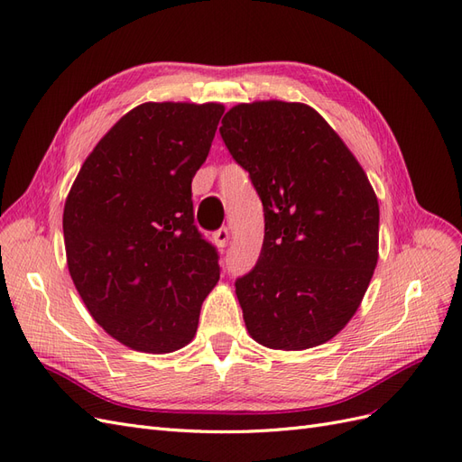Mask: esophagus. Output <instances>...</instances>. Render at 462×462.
<instances>
[{
	"label": "esophagus",
	"instance_id": "obj_1",
	"mask_svg": "<svg viewBox=\"0 0 462 462\" xmlns=\"http://www.w3.org/2000/svg\"><path fill=\"white\" fill-rule=\"evenodd\" d=\"M229 239H231V231H229L227 227H223V229H219V231L214 233V241H216V245H217L219 248H226L227 243H229Z\"/></svg>",
	"mask_w": 462,
	"mask_h": 462
}]
</instances>
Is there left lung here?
<instances>
[{
  "label": "left lung",
  "mask_w": 462,
  "mask_h": 462,
  "mask_svg": "<svg viewBox=\"0 0 462 462\" xmlns=\"http://www.w3.org/2000/svg\"><path fill=\"white\" fill-rule=\"evenodd\" d=\"M219 133L263 206L258 263L235 283L248 335L275 351L328 343L358 310L380 256L368 175L300 102L236 104Z\"/></svg>",
  "instance_id": "obj_1"
}]
</instances>
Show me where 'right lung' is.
<instances>
[{"label": "right lung", "instance_id": "1", "mask_svg": "<svg viewBox=\"0 0 462 462\" xmlns=\"http://www.w3.org/2000/svg\"><path fill=\"white\" fill-rule=\"evenodd\" d=\"M223 104L146 102L94 146L63 208L67 268L90 316L121 345L173 353L197 335L219 282L192 216L190 183Z\"/></svg>", "mask_w": 462, "mask_h": 462}]
</instances>
